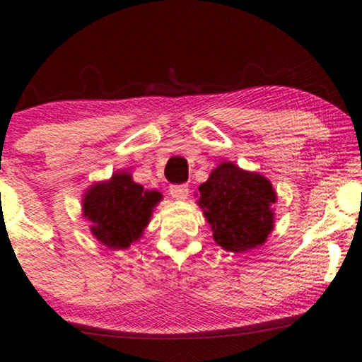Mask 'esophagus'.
Wrapping results in <instances>:
<instances>
[{
	"label": "esophagus",
	"mask_w": 362,
	"mask_h": 362,
	"mask_svg": "<svg viewBox=\"0 0 362 362\" xmlns=\"http://www.w3.org/2000/svg\"><path fill=\"white\" fill-rule=\"evenodd\" d=\"M189 193L188 185H170L169 187V194L173 196L174 199H187Z\"/></svg>",
	"instance_id": "esophagus-1"
}]
</instances>
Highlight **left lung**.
<instances>
[{
    "mask_svg": "<svg viewBox=\"0 0 362 362\" xmlns=\"http://www.w3.org/2000/svg\"><path fill=\"white\" fill-rule=\"evenodd\" d=\"M198 204L225 250L244 252L260 246L273 230L272 183L259 174L223 163L199 185Z\"/></svg>",
    "mask_w": 362,
    "mask_h": 362,
    "instance_id": "8db88e82",
    "label": "left lung"
}]
</instances>
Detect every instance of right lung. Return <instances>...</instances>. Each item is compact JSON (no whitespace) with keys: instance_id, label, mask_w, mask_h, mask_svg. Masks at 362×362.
Masks as SVG:
<instances>
[{"instance_id":"1","label":"right lung","mask_w":362,"mask_h":362,"mask_svg":"<svg viewBox=\"0 0 362 362\" xmlns=\"http://www.w3.org/2000/svg\"><path fill=\"white\" fill-rule=\"evenodd\" d=\"M161 194L144 192L129 174H115L84 196L83 212L93 222V235L113 249H126L137 241L148 223L151 209Z\"/></svg>"}]
</instances>
